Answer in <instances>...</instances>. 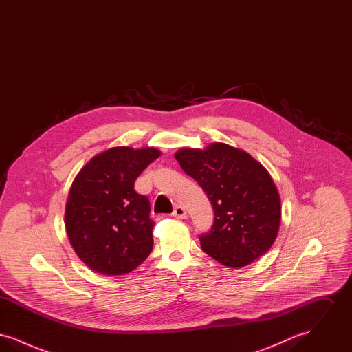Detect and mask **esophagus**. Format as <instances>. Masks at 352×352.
I'll use <instances>...</instances> for the list:
<instances>
[{"label":"esophagus","instance_id":"esophagus-1","mask_svg":"<svg viewBox=\"0 0 352 352\" xmlns=\"http://www.w3.org/2000/svg\"><path fill=\"white\" fill-rule=\"evenodd\" d=\"M173 217L178 219L187 218V211L184 210V207H182V206H177L173 211Z\"/></svg>","mask_w":352,"mask_h":352}]
</instances>
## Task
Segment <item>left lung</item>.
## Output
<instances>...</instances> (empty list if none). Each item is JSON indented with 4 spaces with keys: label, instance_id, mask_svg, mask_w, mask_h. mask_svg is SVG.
<instances>
[{
    "label": "left lung",
    "instance_id": "1",
    "mask_svg": "<svg viewBox=\"0 0 352 352\" xmlns=\"http://www.w3.org/2000/svg\"><path fill=\"white\" fill-rule=\"evenodd\" d=\"M175 160L207 194L214 224L201 234V250L228 268H241L273 245L281 201L267 168L247 151L223 142L181 149Z\"/></svg>",
    "mask_w": 352,
    "mask_h": 352
}]
</instances>
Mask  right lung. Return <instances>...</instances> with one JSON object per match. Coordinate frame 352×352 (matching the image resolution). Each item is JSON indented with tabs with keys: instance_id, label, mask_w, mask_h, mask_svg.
Listing matches in <instances>:
<instances>
[{
	"instance_id": "add662e5",
	"label": "right lung",
	"mask_w": 352,
	"mask_h": 352,
	"mask_svg": "<svg viewBox=\"0 0 352 352\" xmlns=\"http://www.w3.org/2000/svg\"><path fill=\"white\" fill-rule=\"evenodd\" d=\"M160 155L155 148H112L95 155L74 179L65 224L88 268L105 276L126 274L151 254V204L135 192L134 181Z\"/></svg>"
}]
</instances>
